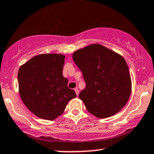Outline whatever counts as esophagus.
Returning <instances> with one entry per match:
<instances>
[{"mask_svg":"<svg viewBox=\"0 0 154 154\" xmlns=\"http://www.w3.org/2000/svg\"><path fill=\"white\" fill-rule=\"evenodd\" d=\"M74 90H75V94H76V95L77 96L79 95V89H78V88H75V89H74Z\"/></svg>","mask_w":154,"mask_h":154,"instance_id":"34e87169","label":"esophagus"}]
</instances>
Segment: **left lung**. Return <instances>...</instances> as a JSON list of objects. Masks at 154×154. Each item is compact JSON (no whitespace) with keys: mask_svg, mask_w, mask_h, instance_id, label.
Segmentation results:
<instances>
[{"mask_svg":"<svg viewBox=\"0 0 154 154\" xmlns=\"http://www.w3.org/2000/svg\"><path fill=\"white\" fill-rule=\"evenodd\" d=\"M72 60L86 82L79 97L91 114L108 118L125 106L132 91V80L122 55L94 44L74 51Z\"/></svg>","mask_w":154,"mask_h":154,"instance_id":"obj_1","label":"left lung"}]
</instances>
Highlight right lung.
Segmentation results:
<instances>
[{
	"label": "right lung",
	"mask_w": 154,
	"mask_h": 154,
	"mask_svg": "<svg viewBox=\"0 0 154 154\" xmlns=\"http://www.w3.org/2000/svg\"><path fill=\"white\" fill-rule=\"evenodd\" d=\"M65 55L41 54L20 66L19 92L25 106L38 118L53 121L61 116L76 97L63 76Z\"/></svg>",
	"instance_id": "obj_1"
}]
</instances>
